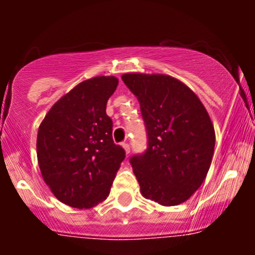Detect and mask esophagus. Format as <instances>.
<instances>
[{"label":"esophagus","mask_w":255,"mask_h":255,"mask_svg":"<svg viewBox=\"0 0 255 255\" xmlns=\"http://www.w3.org/2000/svg\"><path fill=\"white\" fill-rule=\"evenodd\" d=\"M122 146H123V149H125V150H126V154H129L130 153V145L127 142H123L122 143Z\"/></svg>","instance_id":"1"}]
</instances>
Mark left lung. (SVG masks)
<instances>
[{
  "mask_svg": "<svg viewBox=\"0 0 255 255\" xmlns=\"http://www.w3.org/2000/svg\"><path fill=\"white\" fill-rule=\"evenodd\" d=\"M135 95L148 145L129 159L145 199L175 206L201 186L212 161L215 128L191 89L163 74L122 75Z\"/></svg>",
  "mask_w": 255,
  "mask_h": 255,
  "instance_id": "obj_1",
  "label": "left lung"
}]
</instances>
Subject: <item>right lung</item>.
<instances>
[{
    "mask_svg": "<svg viewBox=\"0 0 255 255\" xmlns=\"http://www.w3.org/2000/svg\"><path fill=\"white\" fill-rule=\"evenodd\" d=\"M118 85L115 76H96L76 85L49 110L40 123L37 156L54 196L76 208L107 199L126 151L113 143L106 105Z\"/></svg>",
    "mask_w": 255,
    "mask_h": 255,
    "instance_id": "add662e5",
    "label": "right lung"
}]
</instances>
